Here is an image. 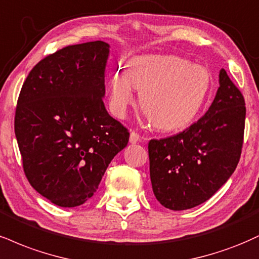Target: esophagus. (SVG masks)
<instances>
[{"instance_id":"obj_1","label":"esophagus","mask_w":259,"mask_h":259,"mask_svg":"<svg viewBox=\"0 0 259 259\" xmlns=\"http://www.w3.org/2000/svg\"><path fill=\"white\" fill-rule=\"evenodd\" d=\"M140 139H141V136H140L138 133L135 132L130 133V139H129L130 143H138L140 141Z\"/></svg>"}]
</instances>
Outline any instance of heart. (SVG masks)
Returning <instances> with one entry per match:
<instances>
[{
  "label": "heart",
  "instance_id": "b5f03b06",
  "mask_svg": "<svg viewBox=\"0 0 259 259\" xmlns=\"http://www.w3.org/2000/svg\"><path fill=\"white\" fill-rule=\"evenodd\" d=\"M152 124L161 132H174L194 120L211 89V73L204 65L176 55H145L134 59L126 73L112 76L110 108L125 118L135 104L134 90Z\"/></svg>",
  "mask_w": 259,
  "mask_h": 259
}]
</instances>
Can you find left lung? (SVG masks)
Returning a JSON list of instances; mask_svg holds the SVG:
<instances>
[{
  "mask_svg": "<svg viewBox=\"0 0 259 259\" xmlns=\"http://www.w3.org/2000/svg\"><path fill=\"white\" fill-rule=\"evenodd\" d=\"M206 113L186 130L148 143L153 193L164 207L188 210L208 200L236 169L244 141L245 100L226 70Z\"/></svg>",
  "mask_w": 259,
  "mask_h": 259,
  "instance_id": "8db88e82",
  "label": "left lung"
}]
</instances>
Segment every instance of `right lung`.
<instances>
[{
	"label": "right lung",
	"instance_id": "1",
	"mask_svg": "<svg viewBox=\"0 0 259 259\" xmlns=\"http://www.w3.org/2000/svg\"><path fill=\"white\" fill-rule=\"evenodd\" d=\"M110 45L68 46L40 60L26 77L14 132L30 185L61 207L94 195L129 132L106 111Z\"/></svg>",
	"mask_w": 259,
	"mask_h": 259
}]
</instances>
